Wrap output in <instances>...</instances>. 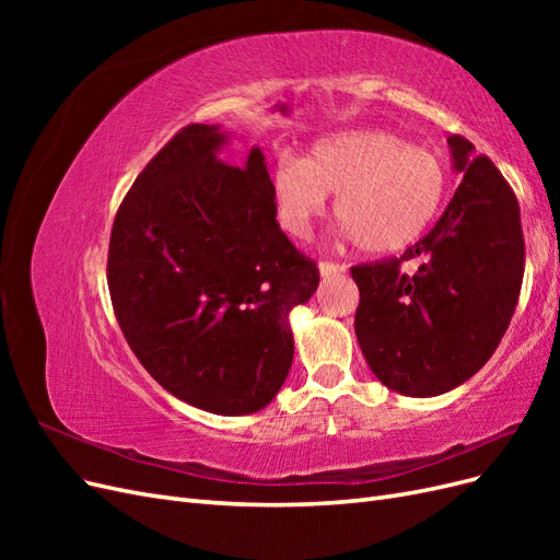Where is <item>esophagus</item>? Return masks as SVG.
Wrapping results in <instances>:
<instances>
[{
    "instance_id": "34e87169",
    "label": "esophagus",
    "mask_w": 560,
    "mask_h": 560,
    "mask_svg": "<svg viewBox=\"0 0 560 560\" xmlns=\"http://www.w3.org/2000/svg\"><path fill=\"white\" fill-rule=\"evenodd\" d=\"M346 264H336V261H319V273L322 278H331V276H341L346 273Z\"/></svg>"
}]
</instances>
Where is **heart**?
Returning a JSON list of instances; mask_svg holds the SVG:
<instances>
[{"label": "heart", "instance_id": "obj_1", "mask_svg": "<svg viewBox=\"0 0 560 560\" xmlns=\"http://www.w3.org/2000/svg\"><path fill=\"white\" fill-rule=\"evenodd\" d=\"M336 196V217L362 249L399 252L432 224L446 194L434 151L395 132L348 130L317 142L306 159H284L270 173L280 226L303 238Z\"/></svg>", "mask_w": 560, "mask_h": 560}]
</instances>
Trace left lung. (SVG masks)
I'll return each instance as SVG.
<instances>
[{
  "label": "left lung",
  "instance_id": "8db88e82",
  "mask_svg": "<svg viewBox=\"0 0 560 560\" xmlns=\"http://www.w3.org/2000/svg\"><path fill=\"white\" fill-rule=\"evenodd\" d=\"M448 144L463 182L432 231L401 257L350 268L364 358L383 385L409 397L444 395L477 374L510 327L523 282L516 194L463 135ZM404 260L419 261L413 275L400 270Z\"/></svg>",
  "mask_w": 560,
  "mask_h": 560
}]
</instances>
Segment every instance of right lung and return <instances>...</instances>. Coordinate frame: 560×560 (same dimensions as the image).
Masks as SVG:
<instances>
[{"mask_svg":"<svg viewBox=\"0 0 560 560\" xmlns=\"http://www.w3.org/2000/svg\"><path fill=\"white\" fill-rule=\"evenodd\" d=\"M217 126L189 124L147 163L114 217V315L151 378L219 416L264 409L294 358L290 311L319 270L280 231L261 149L217 159Z\"/></svg>","mask_w":560,"mask_h":560,"instance_id":"add662e5","label":"right lung"}]
</instances>
